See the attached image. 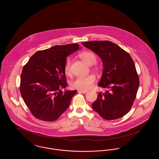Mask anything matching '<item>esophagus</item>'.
Segmentation results:
<instances>
[{"label":"esophagus","mask_w":159,"mask_h":159,"mask_svg":"<svg viewBox=\"0 0 159 159\" xmlns=\"http://www.w3.org/2000/svg\"><path fill=\"white\" fill-rule=\"evenodd\" d=\"M78 92L79 93H83V94H86L88 93V91H83V90H78Z\"/></svg>","instance_id":"obj_1"}]
</instances>
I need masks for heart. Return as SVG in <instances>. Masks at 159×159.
Segmentation results:
<instances>
[{
  "label": "heart",
  "instance_id": "b5f03b06",
  "mask_svg": "<svg viewBox=\"0 0 159 159\" xmlns=\"http://www.w3.org/2000/svg\"><path fill=\"white\" fill-rule=\"evenodd\" d=\"M80 58L87 65H93L97 61V57L95 53L91 51H84L80 53ZM71 61L70 59H67L64 65V72L66 75L71 74ZM96 81V77L94 75H89L85 76H80L76 78L71 83V86L73 88L87 91L91 89Z\"/></svg>",
  "mask_w": 159,
  "mask_h": 159
}]
</instances>
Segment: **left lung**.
I'll return each instance as SVG.
<instances>
[{
    "instance_id": "left-lung-1",
    "label": "left lung",
    "mask_w": 159,
    "mask_h": 159,
    "mask_svg": "<svg viewBox=\"0 0 159 159\" xmlns=\"http://www.w3.org/2000/svg\"><path fill=\"white\" fill-rule=\"evenodd\" d=\"M82 44L102 59L103 72L98 86L108 91L98 94L93 108L106 120L120 118L129 112L136 99L139 77L130 55L108 41Z\"/></svg>"
}]
</instances>
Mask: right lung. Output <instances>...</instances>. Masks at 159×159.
Instances as JSON below:
<instances>
[{
  "instance_id": "1",
  "label": "right lung",
  "mask_w": 159,
  "mask_h": 159,
  "mask_svg": "<svg viewBox=\"0 0 159 159\" xmlns=\"http://www.w3.org/2000/svg\"><path fill=\"white\" fill-rule=\"evenodd\" d=\"M80 49L78 44L55 46L33 55L21 75L20 93L34 117L56 120L70 106L77 91H65L66 57Z\"/></svg>"
}]
</instances>
